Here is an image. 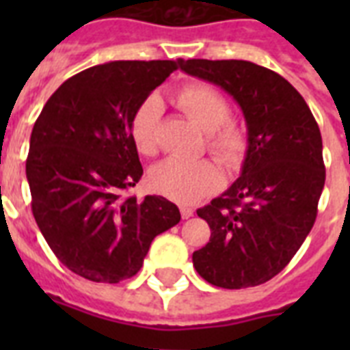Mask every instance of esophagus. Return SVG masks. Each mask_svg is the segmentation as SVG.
Here are the masks:
<instances>
[{
	"instance_id": "obj_1",
	"label": "esophagus",
	"mask_w": 350,
	"mask_h": 350,
	"mask_svg": "<svg viewBox=\"0 0 350 350\" xmlns=\"http://www.w3.org/2000/svg\"><path fill=\"white\" fill-rule=\"evenodd\" d=\"M180 213H181V218L189 219L192 214H194V211H192L191 207H185V205H183V207H180Z\"/></svg>"
}]
</instances>
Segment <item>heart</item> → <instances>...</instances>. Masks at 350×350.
Segmentation results:
<instances>
[{
	"label": "heart",
	"mask_w": 350,
	"mask_h": 350,
	"mask_svg": "<svg viewBox=\"0 0 350 350\" xmlns=\"http://www.w3.org/2000/svg\"><path fill=\"white\" fill-rule=\"evenodd\" d=\"M174 103L207 132L205 145L214 158L229 169L241 165L247 154V134L236 121L229 120L230 105L219 90L205 83L183 85L174 94ZM159 118L161 103L154 96L143 101L132 116L131 137L143 156L158 154ZM148 183L154 191L174 202L192 203L221 185V172L211 159L169 158L150 169Z\"/></svg>",
	"instance_id": "obj_1"
}]
</instances>
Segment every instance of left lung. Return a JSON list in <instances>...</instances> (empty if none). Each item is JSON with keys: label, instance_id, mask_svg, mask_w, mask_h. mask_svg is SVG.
<instances>
[{"label": "left lung", "instance_id": "1", "mask_svg": "<svg viewBox=\"0 0 350 350\" xmlns=\"http://www.w3.org/2000/svg\"><path fill=\"white\" fill-rule=\"evenodd\" d=\"M178 63L238 101L249 136L241 176L198 208L211 239L192 263L216 287H256L287 267L314 225L325 185L320 126L298 90L271 68L243 59Z\"/></svg>", "mask_w": 350, "mask_h": 350}]
</instances>
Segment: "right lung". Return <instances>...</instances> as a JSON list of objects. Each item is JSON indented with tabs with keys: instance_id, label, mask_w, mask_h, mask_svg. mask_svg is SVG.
Wrapping results in <instances>:
<instances>
[{
	"instance_id": "right-lung-1",
	"label": "right lung",
	"mask_w": 350,
	"mask_h": 350,
	"mask_svg": "<svg viewBox=\"0 0 350 350\" xmlns=\"http://www.w3.org/2000/svg\"><path fill=\"white\" fill-rule=\"evenodd\" d=\"M176 68L170 59L96 65L68 78L36 120L32 214L57 260L85 280L132 278L152 239L180 224V208L163 196H125L143 174L132 116Z\"/></svg>"
}]
</instances>
